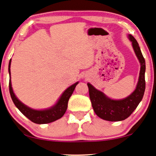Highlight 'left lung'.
<instances>
[{"mask_svg": "<svg viewBox=\"0 0 156 156\" xmlns=\"http://www.w3.org/2000/svg\"><path fill=\"white\" fill-rule=\"evenodd\" d=\"M129 39L132 42L134 53L141 65L139 80L133 93L124 99L113 100L108 98L101 91L95 89L91 84L87 83L90 98L94 111L100 118L109 122H119L128 118L139 105L145 93V58L135 38L129 34Z\"/></svg>", "mask_w": 156, "mask_h": 156, "instance_id": "1", "label": "left lung"}]
</instances>
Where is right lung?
<instances>
[{"label":"right lung","instance_id":"obj_1","mask_svg":"<svg viewBox=\"0 0 156 156\" xmlns=\"http://www.w3.org/2000/svg\"><path fill=\"white\" fill-rule=\"evenodd\" d=\"M11 59H10L9 64V72L10 75V80H9V92L11 99L16 105L17 108L27 118H28L32 122L38 124H48V123L55 122L58 119H61L65 112H66L67 107H68V101L69 98L72 95L73 92L76 87V84L79 82H76L72 86L67 88V89L63 92L62 95L60 97L58 101L55 104L50 108L48 109L45 110H34L31 108L27 106L24 103H22L17 98L13 93L12 87H11Z\"/></svg>","mask_w":156,"mask_h":156}]
</instances>
